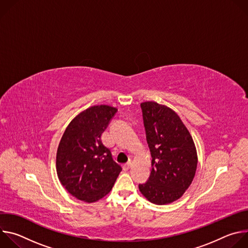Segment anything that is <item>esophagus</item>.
<instances>
[{
  "instance_id": "34e87169",
  "label": "esophagus",
  "mask_w": 248,
  "mask_h": 248,
  "mask_svg": "<svg viewBox=\"0 0 248 248\" xmlns=\"http://www.w3.org/2000/svg\"><path fill=\"white\" fill-rule=\"evenodd\" d=\"M130 167H131V163H130V162H127L126 164H124V165L123 166V169H124V170H128L130 169Z\"/></svg>"
}]
</instances>
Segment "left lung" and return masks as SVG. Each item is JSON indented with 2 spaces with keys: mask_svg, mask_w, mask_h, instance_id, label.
Listing matches in <instances>:
<instances>
[{
  "mask_svg": "<svg viewBox=\"0 0 248 248\" xmlns=\"http://www.w3.org/2000/svg\"><path fill=\"white\" fill-rule=\"evenodd\" d=\"M140 106L152 162L148 181L138 187L151 203L170 204L184 195L194 179L198 160L195 144L170 108L153 101Z\"/></svg>",
  "mask_w": 248,
  "mask_h": 248,
  "instance_id": "obj_1",
  "label": "left lung"
}]
</instances>
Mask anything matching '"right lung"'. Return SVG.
<instances>
[{"label":"right lung","mask_w":248,"mask_h":248,"mask_svg":"<svg viewBox=\"0 0 248 248\" xmlns=\"http://www.w3.org/2000/svg\"><path fill=\"white\" fill-rule=\"evenodd\" d=\"M117 111L108 105L92 106L69 123L61 138L56 158L58 178L70 194L84 202L107 195L122 170L101 139Z\"/></svg>","instance_id":"add662e5"}]
</instances>
